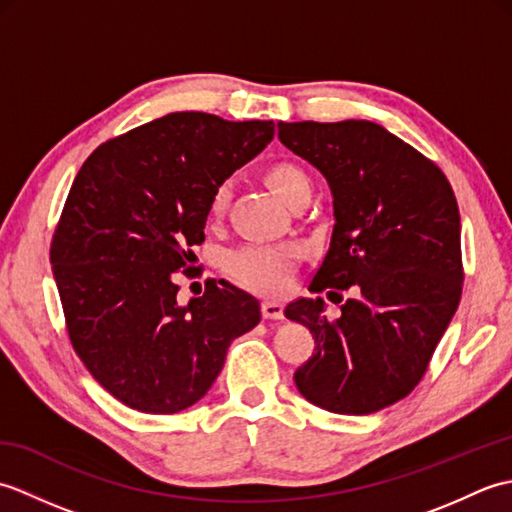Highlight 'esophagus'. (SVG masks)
Masks as SVG:
<instances>
[{
	"mask_svg": "<svg viewBox=\"0 0 512 512\" xmlns=\"http://www.w3.org/2000/svg\"><path fill=\"white\" fill-rule=\"evenodd\" d=\"M262 314H264L266 319H275V321L284 319V303H279V301H264V303H262Z\"/></svg>",
	"mask_w": 512,
	"mask_h": 512,
	"instance_id": "obj_1",
	"label": "esophagus"
}]
</instances>
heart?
I'll use <instances>...</instances> for the list:
<instances>
[{
  "mask_svg": "<svg viewBox=\"0 0 512 512\" xmlns=\"http://www.w3.org/2000/svg\"><path fill=\"white\" fill-rule=\"evenodd\" d=\"M268 184L286 204L299 198L301 193L310 191V178L306 176V171L288 165V162H281V165H275L268 171ZM228 195H231V184L228 182H222L213 191L209 206V213L213 217L224 211ZM299 255V246L290 242L244 244L226 253L224 270L237 286L250 292H257V295H281L292 284Z\"/></svg>",
  "mask_w": 512,
  "mask_h": 512,
  "instance_id": "b5f03b06",
  "label": "heart"
}]
</instances>
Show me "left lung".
<instances>
[{
  "mask_svg": "<svg viewBox=\"0 0 512 512\" xmlns=\"http://www.w3.org/2000/svg\"><path fill=\"white\" fill-rule=\"evenodd\" d=\"M277 127L281 143L323 173L334 198L330 248L310 290H358L334 321L323 317L321 297L284 310L317 345L295 383L312 405L367 416L420 383L458 310V202L436 162L376 123Z\"/></svg>",
  "mask_w": 512,
  "mask_h": 512,
  "instance_id": "left-lung-1",
  "label": "left lung"
}]
</instances>
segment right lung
Returning <instances> with one entry per match:
<instances>
[{"instance_id": "right-lung-1", "label": "right lung", "mask_w": 512, "mask_h": 512, "mask_svg": "<svg viewBox=\"0 0 512 512\" xmlns=\"http://www.w3.org/2000/svg\"><path fill=\"white\" fill-rule=\"evenodd\" d=\"M273 136V121L173 112L107 140L74 178L52 275L74 352L123 405L162 416L195 405L262 319L228 281L180 306L176 273L204 242L213 191Z\"/></svg>"}]
</instances>
